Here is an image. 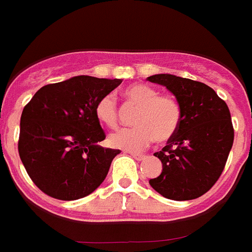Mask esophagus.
<instances>
[{
    "label": "esophagus",
    "instance_id": "esophagus-1",
    "mask_svg": "<svg viewBox=\"0 0 252 252\" xmlns=\"http://www.w3.org/2000/svg\"><path fill=\"white\" fill-rule=\"evenodd\" d=\"M130 155H132L133 158H136V160H138V161H141V160H143V158H145V155H142V154H136V152H130Z\"/></svg>",
    "mask_w": 252,
    "mask_h": 252
}]
</instances>
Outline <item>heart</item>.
I'll return each instance as SVG.
<instances>
[{"instance_id": "obj_1", "label": "heart", "mask_w": 252, "mask_h": 252, "mask_svg": "<svg viewBox=\"0 0 252 252\" xmlns=\"http://www.w3.org/2000/svg\"><path fill=\"white\" fill-rule=\"evenodd\" d=\"M126 100L138 107L133 128H123L109 136V145L124 151L138 152L154 142H165L174 136L182 122V105L170 94H160L156 88L137 83L123 91ZM96 118L111 129L119 124V111L113 94L101 97L94 109Z\"/></svg>"}]
</instances>
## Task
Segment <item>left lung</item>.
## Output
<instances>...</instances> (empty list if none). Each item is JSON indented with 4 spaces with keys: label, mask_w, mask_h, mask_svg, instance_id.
<instances>
[{
    "label": "left lung",
    "mask_w": 252,
    "mask_h": 252,
    "mask_svg": "<svg viewBox=\"0 0 252 252\" xmlns=\"http://www.w3.org/2000/svg\"><path fill=\"white\" fill-rule=\"evenodd\" d=\"M147 80L165 86L182 105L178 130L155 152L162 172L150 179V185L175 201L200 197L217 183L233 145L229 109L213 88L197 80L170 74L151 75Z\"/></svg>",
    "instance_id": "1"
}]
</instances>
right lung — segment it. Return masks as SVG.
Masks as SVG:
<instances>
[{
	"mask_svg": "<svg viewBox=\"0 0 252 252\" xmlns=\"http://www.w3.org/2000/svg\"><path fill=\"white\" fill-rule=\"evenodd\" d=\"M120 79L79 75L43 86L25 105L18 150L35 186L51 197L71 201L96 189L119 150L97 145L106 138L96 105Z\"/></svg>",
	"mask_w": 252,
	"mask_h": 252,
	"instance_id": "obj_1",
	"label": "right lung"
}]
</instances>
